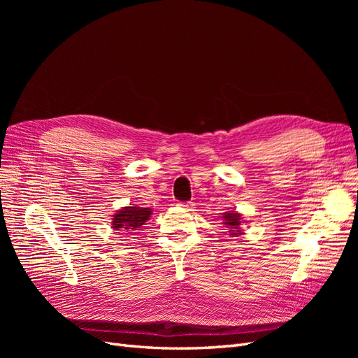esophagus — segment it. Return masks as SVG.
Segmentation results:
<instances>
[{
    "instance_id": "1",
    "label": "esophagus",
    "mask_w": 358,
    "mask_h": 358,
    "mask_svg": "<svg viewBox=\"0 0 358 358\" xmlns=\"http://www.w3.org/2000/svg\"><path fill=\"white\" fill-rule=\"evenodd\" d=\"M180 206L183 209H187V210H192L194 209V203L192 201H187V203H180Z\"/></svg>"
}]
</instances>
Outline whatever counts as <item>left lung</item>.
<instances>
[{
    "label": "left lung",
    "mask_w": 358,
    "mask_h": 358,
    "mask_svg": "<svg viewBox=\"0 0 358 358\" xmlns=\"http://www.w3.org/2000/svg\"><path fill=\"white\" fill-rule=\"evenodd\" d=\"M222 220H224V225H227L230 229V234L234 236H239L242 234L241 231V224H242V215L237 213V212H225L222 213Z\"/></svg>",
    "instance_id": "obj_1"
}]
</instances>
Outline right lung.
Here are the masks:
<instances>
[{"mask_svg": "<svg viewBox=\"0 0 358 358\" xmlns=\"http://www.w3.org/2000/svg\"><path fill=\"white\" fill-rule=\"evenodd\" d=\"M152 215L149 208H140L138 204L127 206L117 210L112 218V227L117 231H134L140 229Z\"/></svg>", "mask_w": 358, "mask_h": 358, "instance_id": "right-lung-1", "label": "right lung"}]
</instances>
